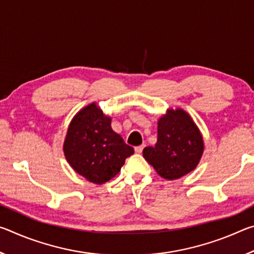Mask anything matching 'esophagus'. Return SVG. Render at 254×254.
Segmentation results:
<instances>
[{
  "mask_svg": "<svg viewBox=\"0 0 254 254\" xmlns=\"http://www.w3.org/2000/svg\"><path fill=\"white\" fill-rule=\"evenodd\" d=\"M143 148H144V144H142V145H137V147L134 148V150H135L136 153H141V152L143 151Z\"/></svg>",
  "mask_w": 254,
  "mask_h": 254,
  "instance_id": "1",
  "label": "esophagus"
}]
</instances>
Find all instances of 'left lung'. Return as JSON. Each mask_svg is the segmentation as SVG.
<instances>
[{
    "mask_svg": "<svg viewBox=\"0 0 254 254\" xmlns=\"http://www.w3.org/2000/svg\"><path fill=\"white\" fill-rule=\"evenodd\" d=\"M204 152L203 135L183 109H168L158 120V141L143 149V158L167 180L182 178L194 170Z\"/></svg>",
    "mask_w": 254,
    "mask_h": 254,
    "instance_id": "left-lung-1",
    "label": "left lung"
}]
</instances>
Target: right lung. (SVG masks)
Returning a JSON list of instances; mask_svg holds the SVG:
<instances>
[{
    "label": "right lung",
    "mask_w": 254,
    "mask_h": 254,
    "mask_svg": "<svg viewBox=\"0 0 254 254\" xmlns=\"http://www.w3.org/2000/svg\"><path fill=\"white\" fill-rule=\"evenodd\" d=\"M112 119L96 103L76 113L64 141L66 160L77 174L102 185L117 176L134 149L112 130Z\"/></svg>",
    "instance_id": "obj_1"
}]
</instances>
